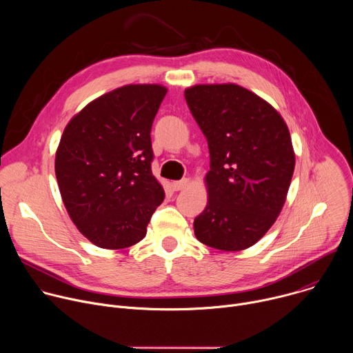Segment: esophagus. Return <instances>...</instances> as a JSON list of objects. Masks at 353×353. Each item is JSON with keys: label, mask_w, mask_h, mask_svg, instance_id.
I'll return each instance as SVG.
<instances>
[{"label": "esophagus", "mask_w": 353, "mask_h": 353, "mask_svg": "<svg viewBox=\"0 0 353 353\" xmlns=\"http://www.w3.org/2000/svg\"><path fill=\"white\" fill-rule=\"evenodd\" d=\"M188 184H190V180L188 179H183V180H179V181H173L172 187H173L174 191H180V190H184Z\"/></svg>", "instance_id": "1"}]
</instances>
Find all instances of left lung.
I'll return each instance as SVG.
<instances>
[{
	"instance_id": "8db88e82",
	"label": "left lung",
	"mask_w": 353,
	"mask_h": 353,
	"mask_svg": "<svg viewBox=\"0 0 353 353\" xmlns=\"http://www.w3.org/2000/svg\"><path fill=\"white\" fill-rule=\"evenodd\" d=\"M188 109L208 141V203L194 219L195 237L212 248L256 244L285 204L294 170L290 134L264 99L236 83L184 90Z\"/></svg>"
}]
</instances>
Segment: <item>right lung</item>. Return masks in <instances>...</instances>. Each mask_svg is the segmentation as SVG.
Listing matches in <instances>:
<instances>
[{"instance_id":"1","label":"right lung","mask_w":353,"mask_h":353,"mask_svg":"<svg viewBox=\"0 0 353 353\" xmlns=\"http://www.w3.org/2000/svg\"><path fill=\"white\" fill-rule=\"evenodd\" d=\"M168 89L125 85L94 99L67 124L56 177L67 212L94 245L141 241L165 191L152 174L150 130Z\"/></svg>"}]
</instances>
